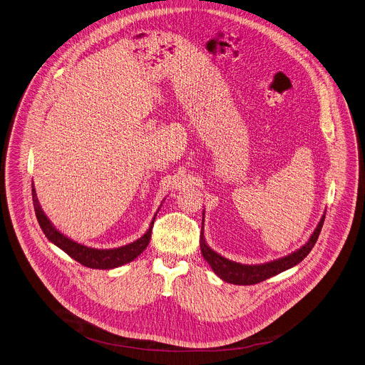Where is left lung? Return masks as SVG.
Returning a JSON list of instances; mask_svg holds the SVG:
<instances>
[{
	"mask_svg": "<svg viewBox=\"0 0 365 365\" xmlns=\"http://www.w3.org/2000/svg\"><path fill=\"white\" fill-rule=\"evenodd\" d=\"M325 215L322 217L321 222L317 226V229L314 230V233L311 235L307 245H304L300 250L283 257L281 259H275L262 265H243L235 261H229L224 258L222 255L217 254L214 250H211L207 245L205 240L201 237L200 242V247L202 257L207 259V262L210 264V267L212 268V271L225 282L233 283V284H255L259 282L269 279L271 277H275L278 274H281L283 271L294 267L296 264H299L302 259H304L307 257L314 245L318 240V236L321 233L322 225H324Z\"/></svg>",
	"mask_w": 365,
	"mask_h": 365,
	"instance_id": "left-lung-1",
	"label": "left lung"
}]
</instances>
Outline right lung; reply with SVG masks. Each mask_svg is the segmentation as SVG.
I'll use <instances>...</instances> for the list:
<instances>
[{
	"label": "right lung",
	"mask_w": 365,
	"mask_h": 365,
	"mask_svg": "<svg viewBox=\"0 0 365 365\" xmlns=\"http://www.w3.org/2000/svg\"><path fill=\"white\" fill-rule=\"evenodd\" d=\"M31 196H33V205H34V212H36L37 221H38L41 230L44 232V235L48 237V240H51L61 250H63L69 257H72L73 259H76L78 262H81L82 265L87 267V268L111 269V268L120 267L123 264H128V262L133 261L138 255H140L143 250L150 243L151 230H153V225H154L155 217L150 225L147 233L139 240H136V242H133L128 246H123V247H119V249H111V250H98V249L86 247L83 245L75 243L73 240L63 236L47 220V217L44 215V212L41 211V208L38 205V200L36 197L34 186H31Z\"/></svg>",
	"instance_id": "right-lung-1"
}]
</instances>
